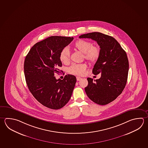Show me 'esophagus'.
<instances>
[{
	"mask_svg": "<svg viewBox=\"0 0 148 148\" xmlns=\"http://www.w3.org/2000/svg\"><path fill=\"white\" fill-rule=\"evenodd\" d=\"M76 79H77V81H81V79H82V78L80 77L77 76V77H76Z\"/></svg>",
	"mask_w": 148,
	"mask_h": 148,
	"instance_id": "esophagus-1",
	"label": "esophagus"
}]
</instances>
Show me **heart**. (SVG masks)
Instances as JSON below:
<instances>
[{"label":"heart","instance_id":"heart-1","mask_svg":"<svg viewBox=\"0 0 148 148\" xmlns=\"http://www.w3.org/2000/svg\"><path fill=\"white\" fill-rule=\"evenodd\" d=\"M74 48L78 52L83 53L85 59L91 63L97 61L101 55V48L97 45H92V42L84 40H78L73 45ZM70 52L66 47H64L60 53V60L64 64L70 63ZM85 64H73L68 71L70 74L76 75H83L86 69Z\"/></svg>","mask_w":148,"mask_h":148}]
</instances>
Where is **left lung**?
<instances>
[{
    "label": "left lung",
    "mask_w": 148,
    "mask_h": 148,
    "mask_svg": "<svg viewBox=\"0 0 148 148\" xmlns=\"http://www.w3.org/2000/svg\"><path fill=\"white\" fill-rule=\"evenodd\" d=\"M79 38H89L96 41L101 48V55L92 69V73H101V78L93 81L87 78L85 88L90 100L101 105L114 101L123 92L127 83L129 62L125 51L113 37L101 32L84 34Z\"/></svg>",
    "instance_id": "left-lung-1"
}]
</instances>
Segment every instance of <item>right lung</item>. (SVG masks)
Returning <instances> with one entry per match:
<instances>
[{"mask_svg":"<svg viewBox=\"0 0 148 148\" xmlns=\"http://www.w3.org/2000/svg\"><path fill=\"white\" fill-rule=\"evenodd\" d=\"M73 39L50 36L34 45L25 57L24 73L28 88L40 103L49 108L64 107L70 101L75 85V76L68 74L62 80L54 76L62 66L60 52Z\"/></svg>","mask_w":148,"mask_h":148,"instance_id":"1","label":"right lung"}]
</instances>
